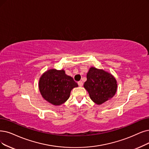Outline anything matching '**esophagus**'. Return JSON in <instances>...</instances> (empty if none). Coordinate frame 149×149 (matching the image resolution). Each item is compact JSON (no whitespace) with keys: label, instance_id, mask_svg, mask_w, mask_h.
Here are the masks:
<instances>
[{"label":"esophagus","instance_id":"obj_1","mask_svg":"<svg viewBox=\"0 0 149 149\" xmlns=\"http://www.w3.org/2000/svg\"><path fill=\"white\" fill-rule=\"evenodd\" d=\"M78 85H79V87H82V86H83V83H82V81H79V82H78Z\"/></svg>","mask_w":149,"mask_h":149}]
</instances>
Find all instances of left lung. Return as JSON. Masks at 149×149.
I'll return each instance as SVG.
<instances>
[{
	"instance_id": "1",
	"label": "left lung",
	"mask_w": 149,
	"mask_h": 149,
	"mask_svg": "<svg viewBox=\"0 0 149 149\" xmlns=\"http://www.w3.org/2000/svg\"><path fill=\"white\" fill-rule=\"evenodd\" d=\"M84 87L95 103L102 104L114 96L117 84L116 78L109 73L91 67Z\"/></svg>"
}]
</instances>
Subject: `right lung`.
<instances>
[{
    "label": "right lung",
    "instance_id": "1",
    "mask_svg": "<svg viewBox=\"0 0 149 149\" xmlns=\"http://www.w3.org/2000/svg\"><path fill=\"white\" fill-rule=\"evenodd\" d=\"M78 86L65 71L51 69L41 75L39 90L43 98L53 105L58 106L69 98L71 90Z\"/></svg>",
    "mask_w": 149,
    "mask_h": 149
}]
</instances>
